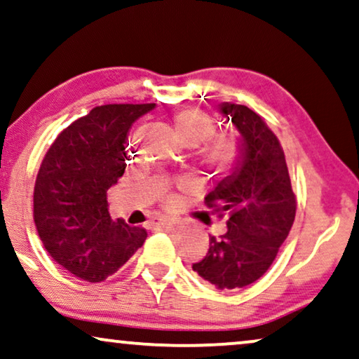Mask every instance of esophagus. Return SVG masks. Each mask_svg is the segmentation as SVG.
<instances>
[{
	"mask_svg": "<svg viewBox=\"0 0 359 359\" xmlns=\"http://www.w3.org/2000/svg\"><path fill=\"white\" fill-rule=\"evenodd\" d=\"M175 220L173 218H152V222H150V226L152 228H168V226H173L175 225Z\"/></svg>",
	"mask_w": 359,
	"mask_h": 359,
	"instance_id": "obj_1",
	"label": "esophagus"
}]
</instances>
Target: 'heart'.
Instances as JSON below:
<instances>
[{
	"mask_svg": "<svg viewBox=\"0 0 359 359\" xmlns=\"http://www.w3.org/2000/svg\"><path fill=\"white\" fill-rule=\"evenodd\" d=\"M170 128L175 137L196 149V162L212 175H223L236 167L240 160V145L231 134L214 133V119L196 108H183L170 116ZM167 204H173L175 197L165 196Z\"/></svg>",
	"mask_w": 359,
	"mask_h": 359,
	"instance_id": "b5f03b06",
	"label": "heart"
}]
</instances>
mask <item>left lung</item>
Returning a JSON list of instances; mask_svg holds the SVG:
<instances>
[{"mask_svg": "<svg viewBox=\"0 0 359 359\" xmlns=\"http://www.w3.org/2000/svg\"><path fill=\"white\" fill-rule=\"evenodd\" d=\"M222 115L240 133L236 167L205 197L226 231L210 236L209 251L192 270L217 290L248 287L262 277L287 240L296 196L278 137L262 116L244 105L222 103Z\"/></svg>", "mask_w": 359, "mask_h": 359, "instance_id": "left-lung-1", "label": "left lung"}]
</instances>
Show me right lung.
<instances>
[{"mask_svg": "<svg viewBox=\"0 0 359 359\" xmlns=\"http://www.w3.org/2000/svg\"><path fill=\"white\" fill-rule=\"evenodd\" d=\"M155 103L92 108L50 145L34 188V222L51 257L86 282L118 272L142 246L147 231L113 222L107 191L126 168L128 133Z\"/></svg>", "mask_w": 359, "mask_h": 359, "instance_id": "add662e5", "label": "right lung"}]
</instances>
